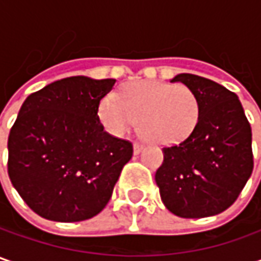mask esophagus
<instances>
[{
  "label": "esophagus",
  "instance_id": "34e87169",
  "mask_svg": "<svg viewBox=\"0 0 261 261\" xmlns=\"http://www.w3.org/2000/svg\"><path fill=\"white\" fill-rule=\"evenodd\" d=\"M142 149H144V145H142V144H139V142H135V144H134V152H135V154H139Z\"/></svg>",
  "mask_w": 261,
  "mask_h": 261
}]
</instances>
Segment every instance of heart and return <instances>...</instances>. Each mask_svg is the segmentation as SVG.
Returning a JSON list of instances; mask_svg holds the SVG:
<instances>
[{"mask_svg":"<svg viewBox=\"0 0 261 261\" xmlns=\"http://www.w3.org/2000/svg\"><path fill=\"white\" fill-rule=\"evenodd\" d=\"M200 115L197 95L185 86L160 81H138L123 87L120 97L105 95L98 116L105 127L116 136L139 120V132L156 145H171L195 130Z\"/></svg>","mask_w":261,"mask_h":261,"instance_id":"b5f03b06","label":"heart"}]
</instances>
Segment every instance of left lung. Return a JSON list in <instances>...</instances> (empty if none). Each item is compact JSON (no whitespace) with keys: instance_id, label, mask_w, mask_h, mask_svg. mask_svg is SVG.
<instances>
[{"instance_id":"1","label":"left lung","mask_w":261,"mask_h":261,"mask_svg":"<svg viewBox=\"0 0 261 261\" xmlns=\"http://www.w3.org/2000/svg\"><path fill=\"white\" fill-rule=\"evenodd\" d=\"M199 98L195 130L164 146L155 181L166 207L181 218H205L232 205L253 173L251 126L236 93L193 74H180Z\"/></svg>"}]
</instances>
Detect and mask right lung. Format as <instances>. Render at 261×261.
Segmentation results:
<instances>
[{"mask_svg": "<svg viewBox=\"0 0 261 261\" xmlns=\"http://www.w3.org/2000/svg\"><path fill=\"white\" fill-rule=\"evenodd\" d=\"M116 80L69 76L32 93L8 135V175L27 206L45 219L78 222L100 214L130 141L107 134L98 105Z\"/></svg>", "mask_w": 261, "mask_h": 261, "instance_id": "add662e5", "label": "right lung"}]
</instances>
